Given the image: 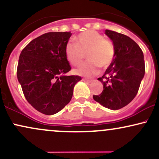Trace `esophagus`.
Masks as SVG:
<instances>
[{
  "label": "esophagus",
  "instance_id": "34e87169",
  "mask_svg": "<svg viewBox=\"0 0 159 159\" xmlns=\"http://www.w3.org/2000/svg\"><path fill=\"white\" fill-rule=\"evenodd\" d=\"M82 81H84L87 82V83H90V82H92V81H93L92 80L87 79V78H83V79H82Z\"/></svg>",
  "mask_w": 159,
  "mask_h": 159
}]
</instances>
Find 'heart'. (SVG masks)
Listing matches in <instances>:
<instances>
[{"mask_svg": "<svg viewBox=\"0 0 159 159\" xmlns=\"http://www.w3.org/2000/svg\"><path fill=\"white\" fill-rule=\"evenodd\" d=\"M75 42L69 41L65 47L67 60L74 66L83 63L87 54L88 61L76 69L78 75L91 77L96 75L101 68L110 66L116 55L114 43L105 39L103 35L95 30H87L79 34Z\"/></svg>", "mask_w": 159, "mask_h": 159, "instance_id": "obj_1", "label": "heart"}]
</instances>
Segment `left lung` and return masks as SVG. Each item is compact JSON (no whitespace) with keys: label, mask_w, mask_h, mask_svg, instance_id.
I'll return each mask as SVG.
<instances>
[{"label":"left lung","mask_w":159,"mask_h":159,"mask_svg":"<svg viewBox=\"0 0 159 159\" xmlns=\"http://www.w3.org/2000/svg\"><path fill=\"white\" fill-rule=\"evenodd\" d=\"M112 40L116 55L98 80L102 83L103 90L93 97L104 107L118 110L134 99L145 74V63L141 48L130 37L120 33L105 30Z\"/></svg>","instance_id":"left-lung-1"}]
</instances>
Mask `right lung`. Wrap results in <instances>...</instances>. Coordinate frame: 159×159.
<instances>
[{"label": "right lung", "mask_w": 159, "mask_h": 159, "mask_svg": "<svg viewBox=\"0 0 159 159\" xmlns=\"http://www.w3.org/2000/svg\"><path fill=\"white\" fill-rule=\"evenodd\" d=\"M70 32H49L33 39L20 54L17 78L25 97L36 111L52 115L70 102L78 75L66 76L65 54Z\"/></svg>", "instance_id": "1"}]
</instances>
